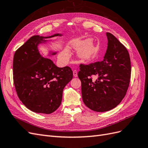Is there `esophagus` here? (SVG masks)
<instances>
[{
  "label": "esophagus",
  "mask_w": 148,
  "mask_h": 148,
  "mask_svg": "<svg viewBox=\"0 0 148 148\" xmlns=\"http://www.w3.org/2000/svg\"><path fill=\"white\" fill-rule=\"evenodd\" d=\"M73 76L75 77H78V72H77V70H73Z\"/></svg>",
  "instance_id": "34e87169"
}]
</instances>
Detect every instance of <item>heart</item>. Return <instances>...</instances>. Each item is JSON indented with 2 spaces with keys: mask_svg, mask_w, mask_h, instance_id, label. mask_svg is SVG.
Wrapping results in <instances>:
<instances>
[{
  "mask_svg": "<svg viewBox=\"0 0 148 148\" xmlns=\"http://www.w3.org/2000/svg\"><path fill=\"white\" fill-rule=\"evenodd\" d=\"M70 47L78 49V56L84 61H89L92 59L95 55L96 47L92 41L89 40H77L70 44ZM69 51L64 49L60 53L59 58L61 60L65 61L69 57Z\"/></svg>",
  "mask_w": 148,
  "mask_h": 148,
  "instance_id": "1",
  "label": "heart"
}]
</instances>
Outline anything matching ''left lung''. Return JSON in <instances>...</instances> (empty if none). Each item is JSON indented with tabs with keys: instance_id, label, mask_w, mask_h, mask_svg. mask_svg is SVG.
I'll return each instance as SVG.
<instances>
[{
	"instance_id": "1",
	"label": "left lung",
	"mask_w": 148,
	"mask_h": 148,
	"mask_svg": "<svg viewBox=\"0 0 148 148\" xmlns=\"http://www.w3.org/2000/svg\"><path fill=\"white\" fill-rule=\"evenodd\" d=\"M108 46L104 59L81 64L78 76L82 82L84 104L96 112L117 106L126 95L131 77V62L127 48L114 36L106 33ZM96 75V80L92 79Z\"/></svg>"
}]
</instances>
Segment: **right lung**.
Masks as SVG:
<instances>
[{"instance_id": "1", "label": "right lung", "mask_w": 148, "mask_h": 148, "mask_svg": "<svg viewBox=\"0 0 148 148\" xmlns=\"http://www.w3.org/2000/svg\"><path fill=\"white\" fill-rule=\"evenodd\" d=\"M57 36L60 35L33 36L17 49L13 57V83L18 97L36 113L49 114L59 108L64 88L73 78L70 67L59 68L38 51V45L46 41L44 39Z\"/></svg>"}]
</instances>
